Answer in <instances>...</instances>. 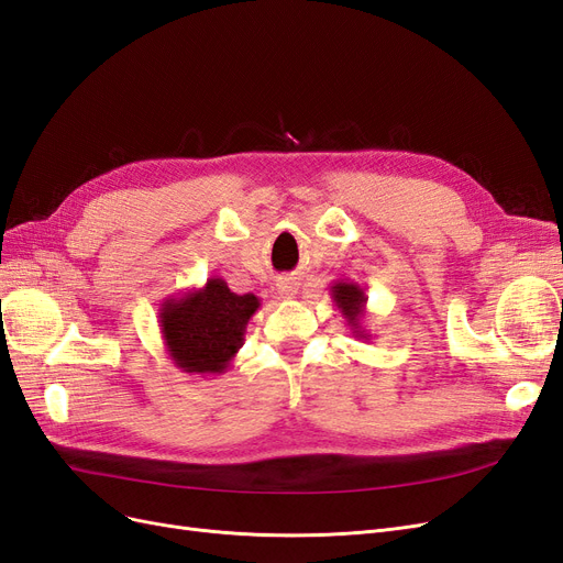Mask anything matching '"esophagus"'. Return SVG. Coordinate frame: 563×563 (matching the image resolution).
<instances>
[{"mask_svg": "<svg viewBox=\"0 0 563 563\" xmlns=\"http://www.w3.org/2000/svg\"><path fill=\"white\" fill-rule=\"evenodd\" d=\"M277 294L279 298H294L298 294V282L294 277H282L277 282Z\"/></svg>", "mask_w": 563, "mask_h": 563, "instance_id": "34e87169", "label": "esophagus"}]
</instances>
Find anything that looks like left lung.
<instances>
[{"label":"left lung","mask_w":563,"mask_h":563,"mask_svg":"<svg viewBox=\"0 0 563 563\" xmlns=\"http://www.w3.org/2000/svg\"><path fill=\"white\" fill-rule=\"evenodd\" d=\"M331 298L338 305L340 314L345 317L352 335L360 338V340H371V333L364 327L366 302H368L364 288L352 279H335L331 284Z\"/></svg>","instance_id":"left-lung-1"}]
</instances>
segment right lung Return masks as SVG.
<instances>
[{
    "label": "right lung",
    "instance_id": "add662e5",
    "mask_svg": "<svg viewBox=\"0 0 563 563\" xmlns=\"http://www.w3.org/2000/svg\"><path fill=\"white\" fill-rule=\"evenodd\" d=\"M258 308V296H236L220 277L207 279L201 288H187L180 296H168L159 308L166 354L185 373L220 376L244 345L249 319Z\"/></svg>",
    "mask_w": 563,
    "mask_h": 563
}]
</instances>
